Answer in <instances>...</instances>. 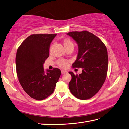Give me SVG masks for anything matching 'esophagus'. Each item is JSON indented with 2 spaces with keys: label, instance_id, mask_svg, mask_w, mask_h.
<instances>
[{
  "label": "esophagus",
  "instance_id": "1",
  "mask_svg": "<svg viewBox=\"0 0 129 129\" xmlns=\"http://www.w3.org/2000/svg\"><path fill=\"white\" fill-rule=\"evenodd\" d=\"M67 73V71H65V70H61V74H65V73Z\"/></svg>",
  "mask_w": 129,
  "mask_h": 129
}]
</instances>
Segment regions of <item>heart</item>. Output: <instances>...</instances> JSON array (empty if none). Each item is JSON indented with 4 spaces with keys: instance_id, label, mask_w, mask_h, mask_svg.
Wrapping results in <instances>:
<instances>
[{
    "instance_id": "obj_1",
    "label": "heart",
    "mask_w": 129,
    "mask_h": 129,
    "mask_svg": "<svg viewBox=\"0 0 129 129\" xmlns=\"http://www.w3.org/2000/svg\"><path fill=\"white\" fill-rule=\"evenodd\" d=\"M63 44L65 49L69 47H74V43L69 39H65L63 41ZM68 61L65 59H60L57 61V64L61 68H65L68 65Z\"/></svg>"
}]
</instances>
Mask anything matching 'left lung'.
I'll use <instances>...</instances> for the list:
<instances>
[{
  "label": "left lung",
  "instance_id": "1",
  "mask_svg": "<svg viewBox=\"0 0 129 129\" xmlns=\"http://www.w3.org/2000/svg\"><path fill=\"white\" fill-rule=\"evenodd\" d=\"M78 45V54L73 68H82V73L75 75L72 72L69 83L70 92L78 99L92 98L99 91L107 77V50L97 36L88 31L70 32L67 34Z\"/></svg>",
  "mask_w": 129,
  "mask_h": 129
}]
</instances>
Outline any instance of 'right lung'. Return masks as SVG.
Masks as SVG:
<instances>
[{"label": "right lung", "mask_w": 129, "mask_h": 129, "mask_svg": "<svg viewBox=\"0 0 129 129\" xmlns=\"http://www.w3.org/2000/svg\"><path fill=\"white\" fill-rule=\"evenodd\" d=\"M56 35L32 34L17 49L16 64L18 80L27 94L35 100H44L51 95L61 75L58 68L45 73L43 67Z\"/></svg>", "instance_id": "obj_1"}]
</instances>
